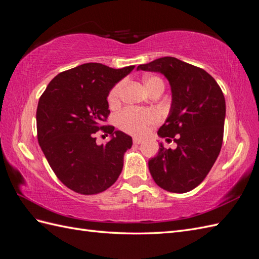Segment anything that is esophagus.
<instances>
[{
    "instance_id": "esophagus-1",
    "label": "esophagus",
    "mask_w": 259,
    "mask_h": 259,
    "mask_svg": "<svg viewBox=\"0 0 259 259\" xmlns=\"http://www.w3.org/2000/svg\"><path fill=\"white\" fill-rule=\"evenodd\" d=\"M143 141H142V139H139V137H134L133 139V143L135 145H139V144H141Z\"/></svg>"
}]
</instances>
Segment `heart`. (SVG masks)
I'll list each match as a JSON object with an SVG mask.
<instances>
[{"mask_svg": "<svg viewBox=\"0 0 259 259\" xmlns=\"http://www.w3.org/2000/svg\"><path fill=\"white\" fill-rule=\"evenodd\" d=\"M143 82H144V85L148 93L156 88H162L164 90V83L162 79L157 76H152V75L145 76L143 78ZM122 86H123L122 83L116 84L110 91V93H108L107 101H108V104L111 106L116 105L118 103ZM157 120H158L157 113L152 110L137 111V110H131V108H127V110H124L123 112H120L116 117V123L120 130H123L124 132H126V133L139 135V136L144 135L146 133L148 126L156 123Z\"/></svg>", "mask_w": 259, "mask_h": 259, "instance_id": "b5f03b06", "label": "heart"}]
</instances>
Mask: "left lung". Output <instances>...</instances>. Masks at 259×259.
<instances>
[{"instance_id":"8db88e82","label":"left lung","mask_w":259,"mask_h":259,"mask_svg":"<svg viewBox=\"0 0 259 259\" xmlns=\"http://www.w3.org/2000/svg\"><path fill=\"white\" fill-rule=\"evenodd\" d=\"M160 73L171 92L168 116L157 134L174 139L176 148L159 143L148 160L155 183L171 193H186L199 185L220 155L226 116L225 97L209 74L175 57L165 56L137 66Z\"/></svg>"}]
</instances>
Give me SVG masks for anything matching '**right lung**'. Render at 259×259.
<instances>
[{
	"label": "right lung",
	"mask_w": 259,
	"mask_h": 259,
	"mask_svg": "<svg viewBox=\"0 0 259 259\" xmlns=\"http://www.w3.org/2000/svg\"><path fill=\"white\" fill-rule=\"evenodd\" d=\"M134 65L119 70L101 63H86L62 72L39 97L36 111L37 140L59 180L72 191L93 195L116 182L132 137L113 126H102L110 114L107 97ZM111 134L106 145L95 133Z\"/></svg>",
	"instance_id": "add662e5"
}]
</instances>
